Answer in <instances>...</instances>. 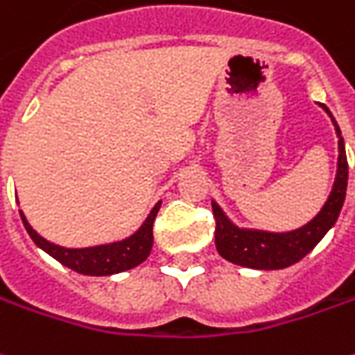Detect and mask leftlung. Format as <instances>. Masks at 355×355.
Listing matches in <instances>:
<instances>
[{
	"label": "left lung",
	"instance_id": "1",
	"mask_svg": "<svg viewBox=\"0 0 355 355\" xmlns=\"http://www.w3.org/2000/svg\"><path fill=\"white\" fill-rule=\"evenodd\" d=\"M322 108L330 110L324 105ZM336 134L340 137V128L336 120L332 118ZM338 171L336 180L330 192L327 204L322 206L317 218L309 221L301 229L289 231V233H266V231H247V229L235 227L229 221L218 204L211 202L214 218H216V248L218 252L229 262L257 270H279L288 268L309 254L313 248L319 245V241L329 231L340 216V209L344 206L346 187H348V159L344 149V139H338Z\"/></svg>",
	"mask_w": 355,
	"mask_h": 355
}]
</instances>
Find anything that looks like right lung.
Instances as JSON below:
<instances>
[{"mask_svg": "<svg viewBox=\"0 0 355 355\" xmlns=\"http://www.w3.org/2000/svg\"><path fill=\"white\" fill-rule=\"evenodd\" d=\"M159 208H161V202L155 204V208L151 209L144 225L137 229L132 237L112 243V245H101V247L91 248L58 247L54 243L40 237L35 229L28 225L23 211H21V219H23L26 233L31 235L36 245L46 250L50 257H54L58 262H62L64 266L76 270L79 274H85V276H110V274L134 268L149 257L151 247H153V221H155Z\"/></svg>", "mask_w": 355, "mask_h": 355, "instance_id": "right-lung-1", "label": "right lung"}]
</instances>
